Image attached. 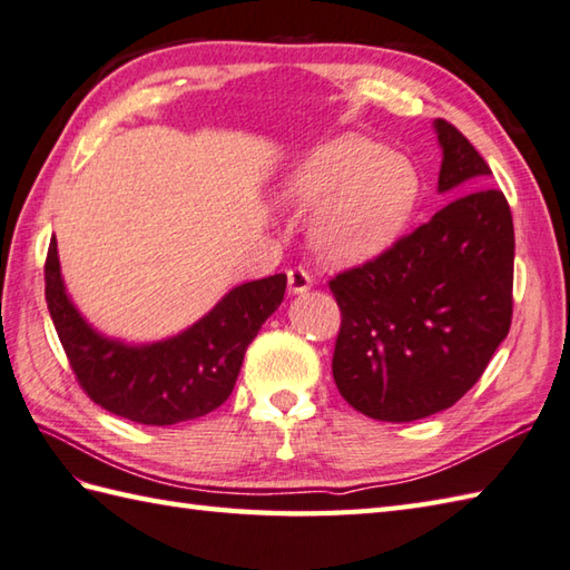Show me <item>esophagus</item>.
<instances>
[{"label":"esophagus","mask_w":570,"mask_h":570,"mask_svg":"<svg viewBox=\"0 0 570 570\" xmlns=\"http://www.w3.org/2000/svg\"><path fill=\"white\" fill-rule=\"evenodd\" d=\"M313 286V276L306 269H292L288 272V292L292 294H306Z\"/></svg>","instance_id":"esophagus-1"}]
</instances>
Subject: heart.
<instances>
[{
	"label": "heart",
	"instance_id": "1",
	"mask_svg": "<svg viewBox=\"0 0 570 570\" xmlns=\"http://www.w3.org/2000/svg\"><path fill=\"white\" fill-rule=\"evenodd\" d=\"M416 196L411 161L355 131L311 147L276 184L284 208H313L308 245L335 266L380 257L404 229Z\"/></svg>",
	"mask_w": 570,
	"mask_h": 570
}]
</instances>
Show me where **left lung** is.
Wrapping results in <instances>:
<instances>
[{"label":"left lung","instance_id":"1","mask_svg":"<svg viewBox=\"0 0 570 570\" xmlns=\"http://www.w3.org/2000/svg\"><path fill=\"white\" fill-rule=\"evenodd\" d=\"M439 193L451 203L365 266L337 274L343 325L333 377L377 421H416L453 406L510 333L514 225L475 147L433 119Z\"/></svg>","mask_w":570,"mask_h":570}]
</instances>
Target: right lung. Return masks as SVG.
Wrapping results in <instances>:
<instances>
[{
  "label": "right lung",
  "instance_id": "obj_1",
  "mask_svg": "<svg viewBox=\"0 0 570 570\" xmlns=\"http://www.w3.org/2000/svg\"><path fill=\"white\" fill-rule=\"evenodd\" d=\"M286 274L247 282L188 328L164 341L127 343L82 316L60 274L58 242L46 259V304L70 367L95 404L147 426L210 414L233 394L245 350L282 306Z\"/></svg>",
  "mask_w": 570,
  "mask_h": 570
}]
</instances>
